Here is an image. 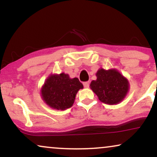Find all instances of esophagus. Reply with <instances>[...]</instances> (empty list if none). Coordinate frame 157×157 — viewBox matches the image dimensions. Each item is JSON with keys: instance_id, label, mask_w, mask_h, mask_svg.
I'll return each mask as SVG.
<instances>
[{"instance_id": "34e87169", "label": "esophagus", "mask_w": 157, "mask_h": 157, "mask_svg": "<svg viewBox=\"0 0 157 157\" xmlns=\"http://www.w3.org/2000/svg\"><path fill=\"white\" fill-rule=\"evenodd\" d=\"M83 85H84L85 87H86V88H87V87H89L90 82H83Z\"/></svg>"}]
</instances>
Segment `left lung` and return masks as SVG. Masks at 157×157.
<instances>
[{"instance_id":"1","label":"left lung","mask_w":157,"mask_h":157,"mask_svg":"<svg viewBox=\"0 0 157 157\" xmlns=\"http://www.w3.org/2000/svg\"><path fill=\"white\" fill-rule=\"evenodd\" d=\"M97 80H93L90 87L104 103L113 105L124 99L128 90V82L116 70L100 69L96 73Z\"/></svg>"}]
</instances>
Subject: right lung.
Listing matches in <instances>:
<instances>
[{"label":"right lung","mask_w":157,"mask_h":157,"mask_svg":"<svg viewBox=\"0 0 157 157\" xmlns=\"http://www.w3.org/2000/svg\"><path fill=\"white\" fill-rule=\"evenodd\" d=\"M83 85L77 77L70 79L64 73L49 76L41 89V96L45 103L57 110L72 107L77 91Z\"/></svg>","instance_id":"add662e5"}]
</instances>
